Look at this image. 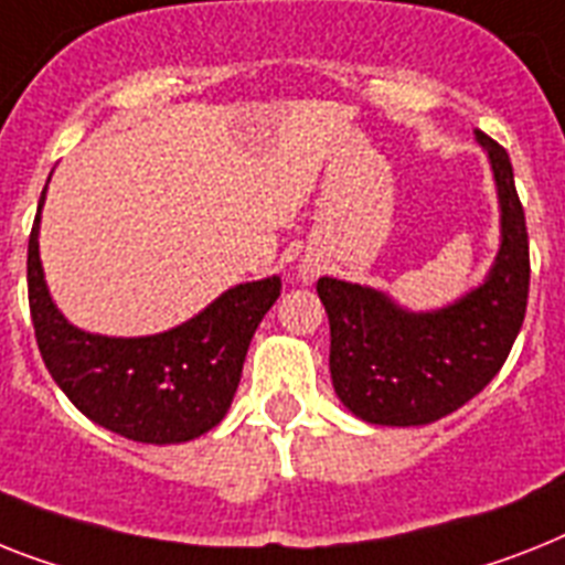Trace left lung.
I'll return each mask as SVG.
<instances>
[{
  "mask_svg": "<svg viewBox=\"0 0 565 565\" xmlns=\"http://www.w3.org/2000/svg\"><path fill=\"white\" fill-rule=\"evenodd\" d=\"M500 190L502 245L484 286L433 315H409L372 288L317 279L329 315V370L338 398L358 418L416 427L450 416L502 370L529 302V231L511 158L484 132Z\"/></svg>",
  "mask_w": 565,
  "mask_h": 565,
  "instance_id": "8db88e82",
  "label": "left lung"
}]
</instances>
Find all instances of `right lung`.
<instances>
[{"label":"right lung","instance_id":"add662e5","mask_svg":"<svg viewBox=\"0 0 565 565\" xmlns=\"http://www.w3.org/2000/svg\"><path fill=\"white\" fill-rule=\"evenodd\" d=\"M45 190L40 195V210ZM40 210L28 236V306L51 377L83 416L147 445H175L225 418L256 326L279 297V277L225 291L190 323L152 338L74 329L49 297L40 265Z\"/></svg>","mask_w":565,"mask_h":565}]
</instances>
